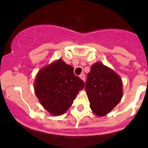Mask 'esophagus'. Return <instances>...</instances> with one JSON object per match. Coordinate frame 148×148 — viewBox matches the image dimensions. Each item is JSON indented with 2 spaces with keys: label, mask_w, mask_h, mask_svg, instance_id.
I'll return each instance as SVG.
<instances>
[{
  "label": "esophagus",
  "mask_w": 148,
  "mask_h": 148,
  "mask_svg": "<svg viewBox=\"0 0 148 148\" xmlns=\"http://www.w3.org/2000/svg\"><path fill=\"white\" fill-rule=\"evenodd\" d=\"M80 78H82V79L84 81V82H85V75H84V73L81 74V75H80Z\"/></svg>",
  "instance_id": "esophagus-1"
}]
</instances>
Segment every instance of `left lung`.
<instances>
[{
    "label": "left lung",
    "instance_id": "8db88e82",
    "mask_svg": "<svg viewBox=\"0 0 148 148\" xmlns=\"http://www.w3.org/2000/svg\"><path fill=\"white\" fill-rule=\"evenodd\" d=\"M85 90L90 108L97 116H104L120 102L122 82L118 74L100 62L92 65L87 75Z\"/></svg>",
    "mask_w": 148,
    "mask_h": 148
}]
</instances>
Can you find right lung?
<instances>
[{
  "label": "right lung",
  "instance_id": "1",
  "mask_svg": "<svg viewBox=\"0 0 148 148\" xmlns=\"http://www.w3.org/2000/svg\"><path fill=\"white\" fill-rule=\"evenodd\" d=\"M73 70L60 58L42 68L36 75L35 95L51 115L64 114L84 87V82L75 75Z\"/></svg>",
  "mask_w": 148,
  "mask_h": 148
}]
</instances>
